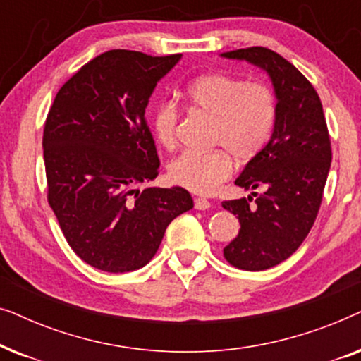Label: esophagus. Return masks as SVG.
<instances>
[{"label":"esophagus","instance_id":"1","mask_svg":"<svg viewBox=\"0 0 361 361\" xmlns=\"http://www.w3.org/2000/svg\"><path fill=\"white\" fill-rule=\"evenodd\" d=\"M210 205H212V202L204 199V197H197V199L194 200V207L197 210H207V209H210Z\"/></svg>","mask_w":361,"mask_h":361}]
</instances>
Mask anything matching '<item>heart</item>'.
Listing matches in <instances>:
<instances>
[{
    "mask_svg": "<svg viewBox=\"0 0 361 361\" xmlns=\"http://www.w3.org/2000/svg\"><path fill=\"white\" fill-rule=\"evenodd\" d=\"M192 110L214 118L209 152H184L171 162L172 182L194 194L209 195L233 174V157L251 162L273 136L278 100L263 82H246L228 73L212 72L197 77L185 88ZM180 113L176 103H161L152 116L156 140L167 149L177 145Z\"/></svg>",
    "mask_w": 361,
    "mask_h": 361,
    "instance_id": "heart-1",
    "label": "heart"
}]
</instances>
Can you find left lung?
Masks as SVG:
<instances>
[{"label": "left lung", "instance_id": "left-lung-1", "mask_svg": "<svg viewBox=\"0 0 361 361\" xmlns=\"http://www.w3.org/2000/svg\"><path fill=\"white\" fill-rule=\"evenodd\" d=\"M221 56L264 68L278 98L268 146L235 180L263 192L221 204L240 221L236 238L224 248L225 259L238 269L263 271L288 259L317 219L332 161L327 121L312 83L278 52L256 46Z\"/></svg>", "mask_w": 361, "mask_h": 361}]
</instances>
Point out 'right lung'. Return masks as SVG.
Instances as JSON below:
<instances>
[{
    "label": "right lung",
    "mask_w": 361,
    "mask_h": 361,
    "mask_svg": "<svg viewBox=\"0 0 361 361\" xmlns=\"http://www.w3.org/2000/svg\"><path fill=\"white\" fill-rule=\"evenodd\" d=\"M179 59L103 52L63 83L47 113V202L73 253L93 268H142L167 225L194 207L182 187L135 189L159 174L145 111L157 82Z\"/></svg>",
    "instance_id": "obj_1"
}]
</instances>
